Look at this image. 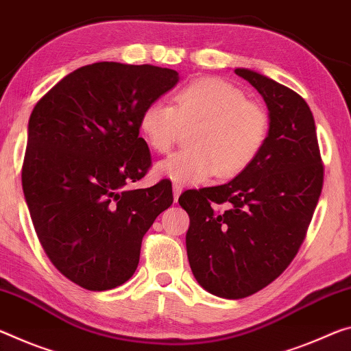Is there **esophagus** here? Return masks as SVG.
I'll use <instances>...</instances> for the list:
<instances>
[{
    "label": "esophagus",
    "instance_id": "esophagus-1",
    "mask_svg": "<svg viewBox=\"0 0 351 351\" xmlns=\"http://www.w3.org/2000/svg\"><path fill=\"white\" fill-rule=\"evenodd\" d=\"M181 192H182V187L178 186V184H173V198H175V202H178V198H180Z\"/></svg>",
    "mask_w": 351,
    "mask_h": 351
}]
</instances>
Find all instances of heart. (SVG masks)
<instances>
[{
	"label": "heart",
	"instance_id": "heart-1",
	"mask_svg": "<svg viewBox=\"0 0 351 351\" xmlns=\"http://www.w3.org/2000/svg\"><path fill=\"white\" fill-rule=\"evenodd\" d=\"M181 128H193L191 149L171 154L156 165V173L176 184L197 186L213 176L230 180L252 165L269 136V115L250 101L237 86L208 76L189 82L173 98L148 103L138 117V130L149 149L169 153Z\"/></svg>",
	"mask_w": 351,
	"mask_h": 351
}]
</instances>
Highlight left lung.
I'll return each instance as SVG.
<instances>
[{
  "instance_id": "left-lung-1",
  "label": "left lung",
  "mask_w": 351,
  "mask_h": 351,
  "mask_svg": "<svg viewBox=\"0 0 351 351\" xmlns=\"http://www.w3.org/2000/svg\"><path fill=\"white\" fill-rule=\"evenodd\" d=\"M269 108V136L258 159L223 186L186 191L187 258L198 285L239 300L275 281L292 263L322 186L314 117L297 92L248 69H236ZM220 205H225L221 210Z\"/></svg>"
}]
</instances>
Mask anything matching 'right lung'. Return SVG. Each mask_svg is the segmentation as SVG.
Here are the masks:
<instances>
[{
    "instance_id": "obj_1",
    "label": "right lung",
    "mask_w": 351,
    "mask_h": 351,
    "mask_svg": "<svg viewBox=\"0 0 351 351\" xmlns=\"http://www.w3.org/2000/svg\"><path fill=\"white\" fill-rule=\"evenodd\" d=\"M178 80L148 64L97 62L66 75L32 109L21 169L27 208L53 265L87 291L134 275L143 236L173 203L167 180L126 186L152 165L138 117Z\"/></svg>"
}]
</instances>
